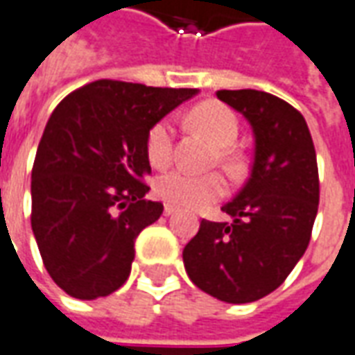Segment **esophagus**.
<instances>
[{
	"label": "esophagus",
	"instance_id": "1",
	"mask_svg": "<svg viewBox=\"0 0 355 355\" xmlns=\"http://www.w3.org/2000/svg\"><path fill=\"white\" fill-rule=\"evenodd\" d=\"M175 212V206L172 205H164V216H170V214Z\"/></svg>",
	"mask_w": 355,
	"mask_h": 355
}]
</instances>
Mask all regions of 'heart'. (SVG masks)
<instances>
[{"label": "heart", "mask_w": 355, "mask_h": 355, "mask_svg": "<svg viewBox=\"0 0 355 355\" xmlns=\"http://www.w3.org/2000/svg\"><path fill=\"white\" fill-rule=\"evenodd\" d=\"M191 124L206 133L218 147V160L230 173H237L243 166V158L231 145L237 141L239 120L235 112L222 103H200L191 110ZM173 124L170 118H160L150 125L145 135V153L153 166L162 168L170 164L173 157ZM227 191V183L222 173H191L185 170H170L158 175L155 193L168 205L183 208H202L222 198Z\"/></svg>", "instance_id": "b5f03b06"}]
</instances>
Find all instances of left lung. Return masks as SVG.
<instances>
[{
    "mask_svg": "<svg viewBox=\"0 0 355 355\" xmlns=\"http://www.w3.org/2000/svg\"><path fill=\"white\" fill-rule=\"evenodd\" d=\"M254 132L252 172L222 210L233 222L202 220L183 248L195 285L218 300L246 304L273 293L310 245L319 206L315 147L304 116L258 89H220Z\"/></svg>",
    "mask_w": 355,
    "mask_h": 355,
    "instance_id": "obj_1",
    "label": "left lung"
}]
</instances>
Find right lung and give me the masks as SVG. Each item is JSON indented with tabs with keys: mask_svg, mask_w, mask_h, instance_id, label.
<instances>
[{
	"mask_svg": "<svg viewBox=\"0 0 355 355\" xmlns=\"http://www.w3.org/2000/svg\"><path fill=\"white\" fill-rule=\"evenodd\" d=\"M197 89L97 80L47 120L32 166V231L47 273L80 300L109 296L132 270L133 243L164 206L145 200V135Z\"/></svg>",
	"mask_w": 355,
	"mask_h": 355,
	"instance_id": "right-lung-1",
	"label": "right lung"
}]
</instances>
